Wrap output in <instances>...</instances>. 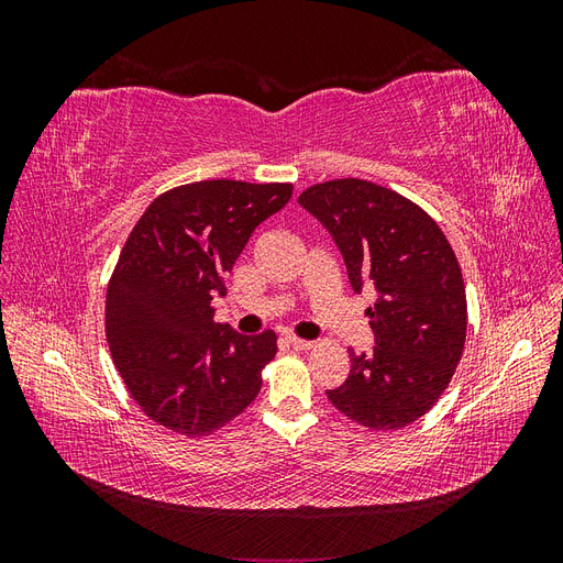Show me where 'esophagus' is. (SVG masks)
Returning <instances> with one entry per match:
<instances>
[{"mask_svg":"<svg viewBox=\"0 0 563 563\" xmlns=\"http://www.w3.org/2000/svg\"><path fill=\"white\" fill-rule=\"evenodd\" d=\"M286 340H288V345H291L294 350H310V347H314L312 340H305V338H298V335H288Z\"/></svg>","mask_w":563,"mask_h":563,"instance_id":"1","label":"esophagus"}]
</instances>
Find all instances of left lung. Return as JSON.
I'll list each match as a JSON object with an SVG mask.
<instances>
[{"mask_svg":"<svg viewBox=\"0 0 563 563\" xmlns=\"http://www.w3.org/2000/svg\"><path fill=\"white\" fill-rule=\"evenodd\" d=\"M298 203L327 228L356 294L376 286L366 310L376 347L350 354L347 380L329 401L373 432L416 422L444 395L465 350L467 298L455 253L416 201L362 178L308 187Z\"/></svg>","mask_w":563,"mask_h":563,"instance_id":"left-lung-1","label":"left lung"}]
</instances>
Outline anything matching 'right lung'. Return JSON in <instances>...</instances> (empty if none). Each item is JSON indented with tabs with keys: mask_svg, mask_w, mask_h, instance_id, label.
Returning a JSON list of instances; mask_svg holds the SVG:
<instances>
[{
	"mask_svg": "<svg viewBox=\"0 0 563 563\" xmlns=\"http://www.w3.org/2000/svg\"><path fill=\"white\" fill-rule=\"evenodd\" d=\"M291 195V183H187L133 225L108 284L106 335L129 395L162 428L209 437L258 397L277 333H234L213 321L211 300L228 294L251 232Z\"/></svg>",
	"mask_w": 563,
	"mask_h": 563,
	"instance_id": "add662e5",
	"label": "right lung"
}]
</instances>
